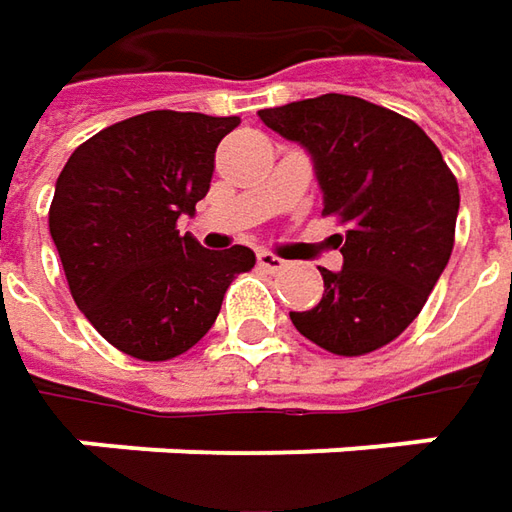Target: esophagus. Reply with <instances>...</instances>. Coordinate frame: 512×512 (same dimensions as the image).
<instances>
[{"label":"esophagus","instance_id":"esophagus-1","mask_svg":"<svg viewBox=\"0 0 512 512\" xmlns=\"http://www.w3.org/2000/svg\"><path fill=\"white\" fill-rule=\"evenodd\" d=\"M256 262H259V267L267 270V273H279V270H285L287 267L285 259H279L276 253H267V250H262V253L256 256Z\"/></svg>","mask_w":512,"mask_h":512}]
</instances>
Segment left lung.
<instances>
[{"label":"left lung","instance_id":"left-lung-1","mask_svg":"<svg viewBox=\"0 0 512 512\" xmlns=\"http://www.w3.org/2000/svg\"><path fill=\"white\" fill-rule=\"evenodd\" d=\"M259 119L313 156L325 216L347 230L342 270H325L322 302L290 322L336 356L390 344L419 313L453 253L459 182L416 122L359 96L259 110Z\"/></svg>","mask_w":512,"mask_h":512}]
</instances>
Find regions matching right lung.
Returning <instances> with one entry per match:
<instances>
[{
    "instance_id": "add662e5",
    "label": "right lung",
    "mask_w": 512,
    "mask_h": 512,
    "mask_svg": "<svg viewBox=\"0 0 512 512\" xmlns=\"http://www.w3.org/2000/svg\"><path fill=\"white\" fill-rule=\"evenodd\" d=\"M239 116L150 110L70 153L48 225L70 296L116 350L142 362L182 356L213 327L253 250H205L179 233L213 176V153Z\"/></svg>"
}]
</instances>
